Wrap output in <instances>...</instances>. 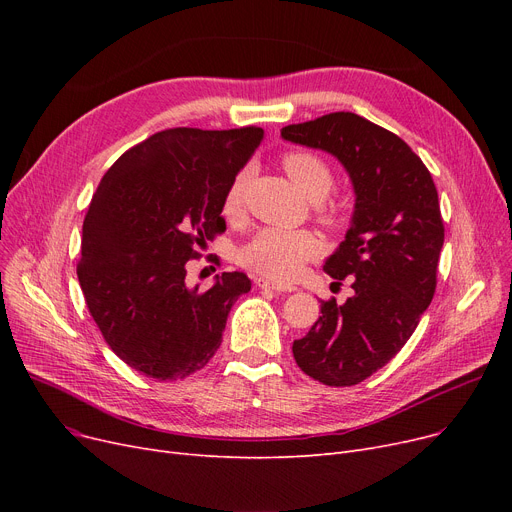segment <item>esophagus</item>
Wrapping results in <instances>:
<instances>
[{
  "label": "esophagus",
  "instance_id": "1",
  "mask_svg": "<svg viewBox=\"0 0 512 512\" xmlns=\"http://www.w3.org/2000/svg\"><path fill=\"white\" fill-rule=\"evenodd\" d=\"M255 284L259 288H265V290H274V292H294L297 288L294 286H284V284H278V282H272L267 278H255Z\"/></svg>",
  "mask_w": 512,
  "mask_h": 512
}]
</instances>
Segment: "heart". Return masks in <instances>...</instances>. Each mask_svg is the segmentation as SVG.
<instances>
[{"label": "heart", "mask_w": 512, "mask_h": 512, "mask_svg": "<svg viewBox=\"0 0 512 512\" xmlns=\"http://www.w3.org/2000/svg\"><path fill=\"white\" fill-rule=\"evenodd\" d=\"M282 166L288 178L294 182V186H297L307 199L321 201L330 193L334 176L330 166L317 153L307 149L286 151L282 155ZM249 176V168H240L226 188L222 213L228 220L240 218L242 205H245ZM321 213H324L326 220H332L334 215L330 209H324ZM319 251V240L315 238V234L307 230L263 228L240 249L238 261L255 274L278 282H288L301 272V267L309 259L317 257Z\"/></svg>", "instance_id": "1"}]
</instances>
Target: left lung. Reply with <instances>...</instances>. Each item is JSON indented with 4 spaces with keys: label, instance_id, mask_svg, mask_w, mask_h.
<instances>
[{
    "label": "left lung",
    "instance_id": "8db88e82",
    "mask_svg": "<svg viewBox=\"0 0 512 512\" xmlns=\"http://www.w3.org/2000/svg\"><path fill=\"white\" fill-rule=\"evenodd\" d=\"M282 139L332 153L351 176V228L324 270L351 276V299L321 301L292 355L309 378L355 386L382 369L413 336L436 292L444 222L432 174L394 132L353 112L282 128Z\"/></svg>",
    "mask_w": 512,
    "mask_h": 512
}]
</instances>
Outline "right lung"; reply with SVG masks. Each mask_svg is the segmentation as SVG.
I'll return each instance as SVG.
<instances>
[{
  "label": "right lung",
  "instance_id": "obj_1",
  "mask_svg": "<svg viewBox=\"0 0 512 512\" xmlns=\"http://www.w3.org/2000/svg\"><path fill=\"white\" fill-rule=\"evenodd\" d=\"M263 141L257 126L168 128L122 153L101 178L76 267L89 313L112 351L159 382L203 369L226 319L251 290L242 272L199 292L186 261L226 230L224 193Z\"/></svg>",
  "mask_w": 512,
  "mask_h": 512
}]
</instances>
